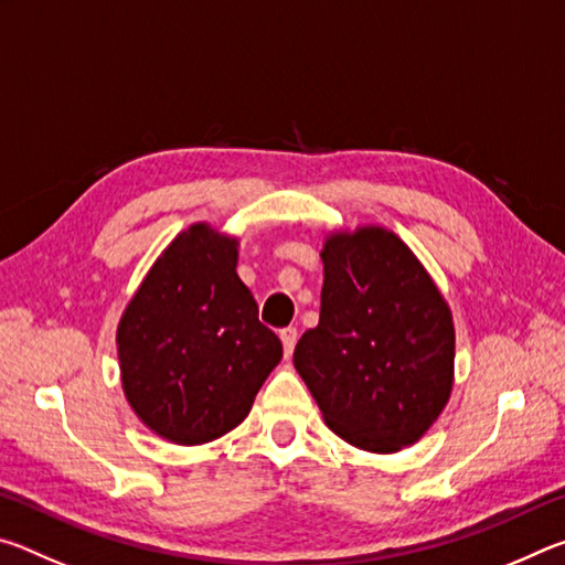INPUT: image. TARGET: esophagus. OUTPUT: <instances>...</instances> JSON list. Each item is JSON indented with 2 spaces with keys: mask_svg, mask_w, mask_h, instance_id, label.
I'll use <instances>...</instances> for the list:
<instances>
[{
  "mask_svg": "<svg viewBox=\"0 0 565 565\" xmlns=\"http://www.w3.org/2000/svg\"><path fill=\"white\" fill-rule=\"evenodd\" d=\"M279 339H281V343H284V353L286 356H291V351H294V347H296V339H299V331L296 329H281L279 331Z\"/></svg>",
  "mask_w": 565,
  "mask_h": 565,
  "instance_id": "obj_1",
  "label": "esophagus"
}]
</instances>
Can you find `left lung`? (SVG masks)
I'll return each mask as SVG.
<instances>
[{"label":"left lung","mask_w":565,"mask_h":565,"mask_svg":"<svg viewBox=\"0 0 565 565\" xmlns=\"http://www.w3.org/2000/svg\"><path fill=\"white\" fill-rule=\"evenodd\" d=\"M321 262L319 327L296 343L294 366L333 434L361 451L396 454L451 398V306L391 228L331 232Z\"/></svg>","instance_id":"8db88e82"}]
</instances>
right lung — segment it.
<instances>
[{"label": "right lung", "mask_w": 565, "mask_h": 565, "mask_svg": "<svg viewBox=\"0 0 565 565\" xmlns=\"http://www.w3.org/2000/svg\"><path fill=\"white\" fill-rule=\"evenodd\" d=\"M238 238L191 224L151 264L117 327L121 388L169 444L199 446L248 416L281 341L238 279Z\"/></svg>", "instance_id": "right-lung-1"}]
</instances>
